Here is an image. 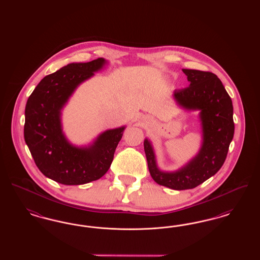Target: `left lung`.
<instances>
[{"mask_svg": "<svg viewBox=\"0 0 260 260\" xmlns=\"http://www.w3.org/2000/svg\"><path fill=\"white\" fill-rule=\"evenodd\" d=\"M189 87L175 89L173 98L187 110H200L203 143L197 156L176 172H161L148 139L144 151L152 178L160 185L174 190L192 189L205 182L222 167L234 136L232 100L218 79L211 72L182 69Z\"/></svg>", "mask_w": 260, "mask_h": 260, "instance_id": "left-lung-1", "label": "left lung"}]
</instances>
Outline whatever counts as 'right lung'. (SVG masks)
<instances>
[{
    "label": "right lung",
    "instance_id": "add662e5",
    "mask_svg": "<svg viewBox=\"0 0 260 260\" xmlns=\"http://www.w3.org/2000/svg\"><path fill=\"white\" fill-rule=\"evenodd\" d=\"M102 57L70 63L39 84L25 107L24 139L41 173L64 185H81L102 177L111 166L125 126L108 129L88 147H76L62 133L61 109L77 87L100 70Z\"/></svg>",
    "mask_w": 260,
    "mask_h": 260
}]
</instances>
